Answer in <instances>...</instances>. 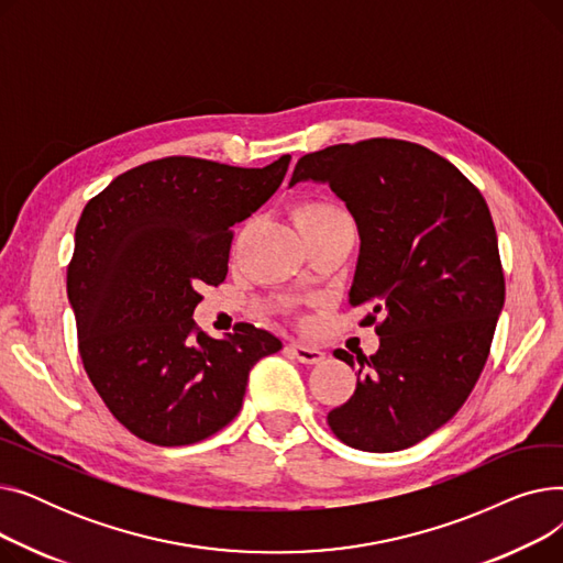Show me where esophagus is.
<instances>
[{
  "label": "esophagus",
  "instance_id": "34e87169",
  "mask_svg": "<svg viewBox=\"0 0 563 563\" xmlns=\"http://www.w3.org/2000/svg\"><path fill=\"white\" fill-rule=\"evenodd\" d=\"M289 351L303 365H317V363L323 361V351H319L317 346H308V344H301V342H291Z\"/></svg>",
  "mask_w": 563,
  "mask_h": 563
}]
</instances>
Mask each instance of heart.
<instances>
[{"label": "heart", "mask_w": 563, "mask_h": 563, "mask_svg": "<svg viewBox=\"0 0 563 563\" xmlns=\"http://www.w3.org/2000/svg\"><path fill=\"white\" fill-rule=\"evenodd\" d=\"M342 212L335 205L323 202V200H308L297 210V223H312V221H323V219H333L340 217Z\"/></svg>", "instance_id": "obj_1"}]
</instances>
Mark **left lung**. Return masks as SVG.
Listing matches in <instances>:
<instances>
[{
	"instance_id": "1",
	"label": "left lung",
	"mask_w": 563,
	"mask_h": 563,
	"mask_svg": "<svg viewBox=\"0 0 563 563\" xmlns=\"http://www.w3.org/2000/svg\"><path fill=\"white\" fill-rule=\"evenodd\" d=\"M327 183L361 232L349 306L380 338L358 353L351 399L329 412L349 448L397 452L465 404L488 361L505 306L497 234L484 196L420 143L367 139L303 155L289 185ZM333 356L353 367V356Z\"/></svg>"
}]
</instances>
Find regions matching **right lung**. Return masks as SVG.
Wrapping results in <instances>:
<instances>
[{
    "label": "right lung",
    "mask_w": 563,
    "mask_h": 563,
    "mask_svg": "<svg viewBox=\"0 0 563 563\" xmlns=\"http://www.w3.org/2000/svg\"><path fill=\"white\" fill-rule=\"evenodd\" d=\"M283 155L264 168L164 157L130 168L86 202L68 264L84 369L111 416L159 448L194 445L242 408L251 367L283 342L234 323L202 333L200 285L228 274L232 228L280 187Z\"/></svg>",
    "instance_id": "obj_1"
}]
</instances>
